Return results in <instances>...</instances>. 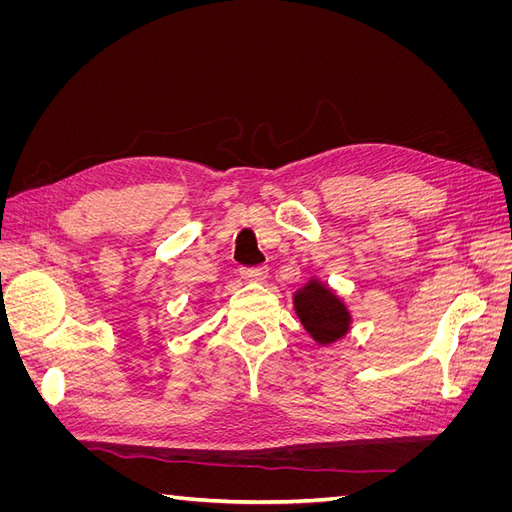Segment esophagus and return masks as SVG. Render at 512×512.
I'll list each match as a JSON object with an SVG mask.
<instances>
[{"label":"esophagus","mask_w":512,"mask_h":512,"mask_svg":"<svg viewBox=\"0 0 512 512\" xmlns=\"http://www.w3.org/2000/svg\"><path fill=\"white\" fill-rule=\"evenodd\" d=\"M241 277L245 282H262L267 277V267H243Z\"/></svg>","instance_id":"1"}]
</instances>
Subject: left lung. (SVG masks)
Returning a JSON list of instances; mask_svg holds the SVG:
<instances>
[{"mask_svg": "<svg viewBox=\"0 0 512 512\" xmlns=\"http://www.w3.org/2000/svg\"><path fill=\"white\" fill-rule=\"evenodd\" d=\"M294 309L303 322L305 331L318 344H331L344 337L350 327V316L344 303L318 282H309L303 290L294 294Z\"/></svg>", "mask_w": 512, "mask_h": 512, "instance_id": "obj_1", "label": "left lung"}]
</instances>
